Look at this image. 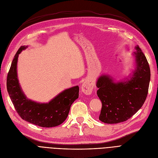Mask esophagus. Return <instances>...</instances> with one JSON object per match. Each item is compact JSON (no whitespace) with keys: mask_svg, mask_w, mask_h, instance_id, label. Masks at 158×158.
Wrapping results in <instances>:
<instances>
[{"mask_svg":"<svg viewBox=\"0 0 158 158\" xmlns=\"http://www.w3.org/2000/svg\"><path fill=\"white\" fill-rule=\"evenodd\" d=\"M81 92H83L84 94L89 95L92 93V91L93 89V86L88 81H85L81 85Z\"/></svg>","mask_w":158,"mask_h":158,"instance_id":"1","label":"esophagus"}]
</instances>
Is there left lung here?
Here are the masks:
<instances>
[{
    "mask_svg": "<svg viewBox=\"0 0 158 158\" xmlns=\"http://www.w3.org/2000/svg\"><path fill=\"white\" fill-rule=\"evenodd\" d=\"M133 55L136 66L130 79L115 82L108 75H101L96 82L97 95L102 106L99 119L114 124L127 121L144 104L148 92L150 69L139 46Z\"/></svg>",
    "mask_w": 158,
    "mask_h": 158,
    "instance_id": "8db88e82",
    "label": "left lung"
}]
</instances>
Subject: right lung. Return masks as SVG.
<instances>
[{"instance_id":"right-lung-1","label":"right lung","mask_w":158,"mask_h":158,"mask_svg":"<svg viewBox=\"0 0 158 158\" xmlns=\"http://www.w3.org/2000/svg\"><path fill=\"white\" fill-rule=\"evenodd\" d=\"M27 47L22 46L18 49L8 72L6 86L10 98L17 113L25 121L42 127L60 125L67 118L71 106L79 97V86L64 90L48 103L28 99L21 89L17 75L18 56Z\"/></svg>"}]
</instances>
